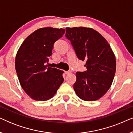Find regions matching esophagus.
I'll list each match as a JSON object with an SVG mask.
<instances>
[{"instance_id": "obj_1", "label": "esophagus", "mask_w": 133, "mask_h": 133, "mask_svg": "<svg viewBox=\"0 0 133 133\" xmlns=\"http://www.w3.org/2000/svg\"><path fill=\"white\" fill-rule=\"evenodd\" d=\"M70 72H71L70 71H65V73L66 74H70Z\"/></svg>"}]
</instances>
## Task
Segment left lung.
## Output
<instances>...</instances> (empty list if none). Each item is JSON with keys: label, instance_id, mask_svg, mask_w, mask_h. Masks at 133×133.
Listing matches in <instances>:
<instances>
[{"label": "left lung", "instance_id": "1", "mask_svg": "<svg viewBox=\"0 0 133 133\" xmlns=\"http://www.w3.org/2000/svg\"><path fill=\"white\" fill-rule=\"evenodd\" d=\"M65 37L71 42L78 59L86 62L87 70L76 73L73 87L76 94L85 101L98 100L108 91L115 75L116 57L110 45L90 28H66Z\"/></svg>", "mask_w": 133, "mask_h": 133}]
</instances>
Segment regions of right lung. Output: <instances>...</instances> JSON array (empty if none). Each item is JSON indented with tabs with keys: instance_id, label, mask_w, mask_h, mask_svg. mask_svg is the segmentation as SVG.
Returning a JSON list of instances; mask_svg holds the SVG:
<instances>
[{
	"instance_id": "add662e5",
	"label": "right lung",
	"mask_w": 133,
	"mask_h": 133,
	"mask_svg": "<svg viewBox=\"0 0 133 133\" xmlns=\"http://www.w3.org/2000/svg\"><path fill=\"white\" fill-rule=\"evenodd\" d=\"M65 29H38L23 41L16 54L18 79L25 92L32 99L49 100L63 83V71L48 66L54 43L62 37Z\"/></svg>"
}]
</instances>
